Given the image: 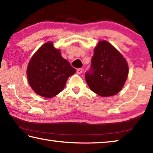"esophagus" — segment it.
<instances>
[{
    "label": "esophagus",
    "instance_id": "1",
    "mask_svg": "<svg viewBox=\"0 0 153 153\" xmlns=\"http://www.w3.org/2000/svg\"><path fill=\"white\" fill-rule=\"evenodd\" d=\"M82 71H83V69L82 68H79L77 69V74H82Z\"/></svg>",
    "mask_w": 153,
    "mask_h": 153
}]
</instances>
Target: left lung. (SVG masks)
I'll list each match as a JSON object with an SVG mask.
<instances>
[{
  "label": "left lung",
  "mask_w": 153,
  "mask_h": 153,
  "mask_svg": "<svg viewBox=\"0 0 153 153\" xmlns=\"http://www.w3.org/2000/svg\"><path fill=\"white\" fill-rule=\"evenodd\" d=\"M128 75V63L107 41L98 42L90 69L85 79L92 91L102 97L115 95L122 88Z\"/></svg>",
  "instance_id": "left-lung-1"
}]
</instances>
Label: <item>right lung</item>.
Instances as JSON below:
<instances>
[{"instance_id": "right-lung-1", "label": "right lung", "mask_w": 153, "mask_h": 153, "mask_svg": "<svg viewBox=\"0 0 153 153\" xmlns=\"http://www.w3.org/2000/svg\"><path fill=\"white\" fill-rule=\"evenodd\" d=\"M76 70L62 57L52 42L43 45L28 63L27 76L31 88L45 98L57 95L63 90L68 77Z\"/></svg>"}]
</instances>
